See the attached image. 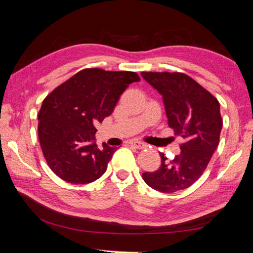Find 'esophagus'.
<instances>
[{
  "label": "esophagus",
  "mask_w": 253,
  "mask_h": 253,
  "mask_svg": "<svg viewBox=\"0 0 253 253\" xmlns=\"http://www.w3.org/2000/svg\"><path fill=\"white\" fill-rule=\"evenodd\" d=\"M129 144L131 145V146H134L135 148H138V149H143L146 147V144L143 142H139V140H130Z\"/></svg>",
  "instance_id": "1"
}]
</instances>
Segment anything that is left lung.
Listing matches in <instances>:
<instances>
[{"instance_id":"8db88e82","label":"left lung","mask_w":253,"mask_h":253,"mask_svg":"<svg viewBox=\"0 0 253 253\" xmlns=\"http://www.w3.org/2000/svg\"><path fill=\"white\" fill-rule=\"evenodd\" d=\"M142 77L163 97L169 127L184 139L181 153L155 172L143 173L148 186L163 193L190 187L208 168L219 145L222 129L220 104L194 79L182 72H142Z\"/></svg>"}]
</instances>
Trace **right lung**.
I'll return each mask as SVG.
<instances>
[{
  "mask_svg": "<svg viewBox=\"0 0 253 253\" xmlns=\"http://www.w3.org/2000/svg\"><path fill=\"white\" fill-rule=\"evenodd\" d=\"M136 72L88 68L44 98L38 115L42 153L52 172L72 184H88L106 172L116 148L96 144L97 122L114 111L122 93L139 81Z\"/></svg>",
  "mask_w": 253,
  "mask_h": 253,
  "instance_id": "add662e5",
  "label": "right lung"
}]
</instances>
